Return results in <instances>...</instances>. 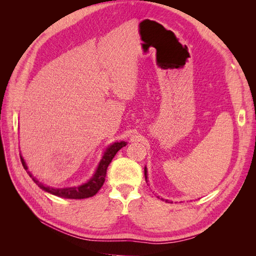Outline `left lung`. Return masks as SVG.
Wrapping results in <instances>:
<instances>
[{
  "instance_id": "1",
  "label": "left lung",
  "mask_w": 256,
  "mask_h": 256,
  "mask_svg": "<svg viewBox=\"0 0 256 256\" xmlns=\"http://www.w3.org/2000/svg\"><path fill=\"white\" fill-rule=\"evenodd\" d=\"M144 175H145V180H146V182H147V168H146V166L144 168ZM157 198H159V196H157ZM161 198L162 200H166V202H168V200H164V198Z\"/></svg>"
}]
</instances>
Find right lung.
Instances as JSON below:
<instances>
[{
  "instance_id": "right-lung-1",
  "label": "right lung",
  "mask_w": 256,
  "mask_h": 256,
  "mask_svg": "<svg viewBox=\"0 0 256 256\" xmlns=\"http://www.w3.org/2000/svg\"><path fill=\"white\" fill-rule=\"evenodd\" d=\"M126 145H127V142L120 141V142H114L111 145L108 146L106 150H104V154H102V160L99 161V164L97 166V168H96L94 175H92L86 182H84V184L78 186V187L53 188V187H50V186L44 184L40 182L38 180H36V177H34L32 174H30V171H28V168L26 164L24 159L22 158V156H20V158H21V162H22L23 168H24V170L28 172L30 177L32 178L34 182L40 189H42L46 192L50 193V194L56 196H60V198L81 200V198H88L94 196L96 193L100 190V188L102 187L104 180H106V168H108V166H109L110 162L114 158L116 152H118L122 148V147L126 146Z\"/></svg>"
}]
</instances>
